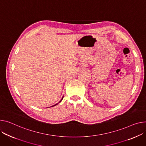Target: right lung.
Instances as JSON below:
<instances>
[{
	"mask_svg": "<svg viewBox=\"0 0 146 146\" xmlns=\"http://www.w3.org/2000/svg\"><path fill=\"white\" fill-rule=\"evenodd\" d=\"M62 99H63V98H62V100H60V102H61V101H62ZM56 104H55V105H54V106H56Z\"/></svg>",
	"mask_w": 146,
	"mask_h": 146,
	"instance_id": "add662e5",
	"label": "right lung"
}]
</instances>
